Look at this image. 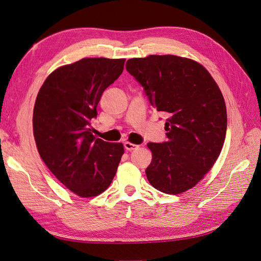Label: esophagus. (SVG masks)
<instances>
[{"mask_svg":"<svg viewBox=\"0 0 261 261\" xmlns=\"http://www.w3.org/2000/svg\"><path fill=\"white\" fill-rule=\"evenodd\" d=\"M124 147L126 150H128V151H132V150H135L138 148L137 145L132 144V143H129V141H126V143H124Z\"/></svg>","mask_w":261,"mask_h":261,"instance_id":"34e87169","label":"esophagus"}]
</instances>
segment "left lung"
I'll list each match as a JSON object with an SVG mask.
<instances>
[{"label": "left lung", "instance_id": "8db88e82", "mask_svg": "<svg viewBox=\"0 0 261 261\" xmlns=\"http://www.w3.org/2000/svg\"><path fill=\"white\" fill-rule=\"evenodd\" d=\"M156 111L165 113L168 140L149 143L146 175L155 189L176 195L194 187L212 168L226 134L225 102L199 63L176 55H149L126 62Z\"/></svg>", "mask_w": 261, "mask_h": 261}]
</instances>
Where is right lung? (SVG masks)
I'll list each match as a JSON object with an SVG mask.
<instances>
[{
    "mask_svg": "<svg viewBox=\"0 0 261 261\" xmlns=\"http://www.w3.org/2000/svg\"><path fill=\"white\" fill-rule=\"evenodd\" d=\"M125 59L87 58L52 72L38 92L33 127L39 154L62 184L89 198L111 184L124 153L121 143L96 138L90 128L102 93Z\"/></svg>",
    "mask_w": 261,
    "mask_h": 261,
    "instance_id": "obj_1",
    "label": "right lung"
}]
</instances>
